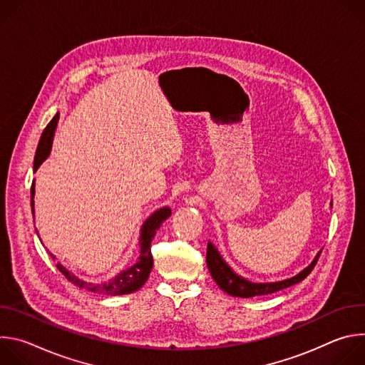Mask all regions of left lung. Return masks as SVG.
Returning <instances> with one entry per match:
<instances>
[{"mask_svg":"<svg viewBox=\"0 0 365 365\" xmlns=\"http://www.w3.org/2000/svg\"><path fill=\"white\" fill-rule=\"evenodd\" d=\"M321 252L322 251H319L314 262H312L304 270H302L294 277H290V279H286L282 282H274V283H251V282L242 279L241 276L234 273L232 269L224 262L221 254L218 252V250L214 247L212 242H207L206 264H207V269H210V272H211L212 279L220 286V289H222L224 292H227L231 296L254 297V296L270 294V293L283 290V289L293 286V284L302 282L303 279H306L310 274V272L314 270V267L317 266Z\"/></svg>","mask_w":365,"mask_h":365,"instance_id":"8db88e82","label":"left lung"}]
</instances>
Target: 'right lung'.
<instances>
[{
	"instance_id": "1",
	"label": "right lung",
	"mask_w": 365,
	"mask_h": 365,
	"mask_svg": "<svg viewBox=\"0 0 365 365\" xmlns=\"http://www.w3.org/2000/svg\"><path fill=\"white\" fill-rule=\"evenodd\" d=\"M59 121V114H56L51 120L47 127L44 128L37 150H36V155H34V165H33V170L36 172L38 169V166L48 158L50 150H51V143H53V137H55V130ZM33 196H34V182L31 185V207L34 206L33 202ZM34 214V210H33ZM172 215V211L169 207H160L159 211H155L141 227V234H140V257L138 262L131 266L127 270H123L121 273H118L114 279H111L110 282L106 283H88L83 282L81 279H78L75 274H72L69 270H66L61 263L56 264V267L59 269V272L75 286L81 287V289H86L91 292H99V293H106L108 296H118V294H128L133 293L135 290H138L148 279V274L153 269V255H151V241L155 235V231H158L162 225L163 221H166L169 217ZM51 258L55 259V255L50 254Z\"/></svg>"
}]
</instances>
